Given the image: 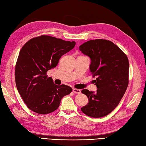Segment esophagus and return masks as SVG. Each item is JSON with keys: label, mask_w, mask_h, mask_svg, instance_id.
<instances>
[{"label": "esophagus", "mask_w": 146, "mask_h": 146, "mask_svg": "<svg viewBox=\"0 0 146 146\" xmlns=\"http://www.w3.org/2000/svg\"><path fill=\"white\" fill-rule=\"evenodd\" d=\"M72 92H74V93L75 94H80V90L79 89H77V88H72Z\"/></svg>", "instance_id": "esophagus-1"}]
</instances>
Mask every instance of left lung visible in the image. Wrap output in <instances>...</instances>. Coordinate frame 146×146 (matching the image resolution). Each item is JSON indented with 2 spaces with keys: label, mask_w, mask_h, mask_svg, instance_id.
I'll return each mask as SVG.
<instances>
[{
  "label": "left lung",
  "mask_w": 146,
  "mask_h": 146,
  "mask_svg": "<svg viewBox=\"0 0 146 146\" xmlns=\"http://www.w3.org/2000/svg\"><path fill=\"white\" fill-rule=\"evenodd\" d=\"M80 51L91 60L90 70L97 92L82 90L88 103L81 108L87 116L101 118L114 110L125 93L128 85L129 61L118 46L106 40H90L79 46Z\"/></svg>",
  "instance_id": "1"
}]
</instances>
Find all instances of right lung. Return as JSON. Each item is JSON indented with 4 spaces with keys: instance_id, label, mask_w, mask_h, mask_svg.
I'll list each match as a JSON object with an SVG mask.
<instances>
[{
    "instance_id": "right-lung-1",
    "label": "right lung",
    "mask_w": 146,
    "mask_h": 146,
    "mask_svg": "<svg viewBox=\"0 0 146 146\" xmlns=\"http://www.w3.org/2000/svg\"><path fill=\"white\" fill-rule=\"evenodd\" d=\"M75 41L46 35L31 39L21 49L15 71L19 93L28 108L39 114H48L59 106L72 88L57 85L46 72L57 66L61 57L70 51Z\"/></svg>"
}]
</instances>
